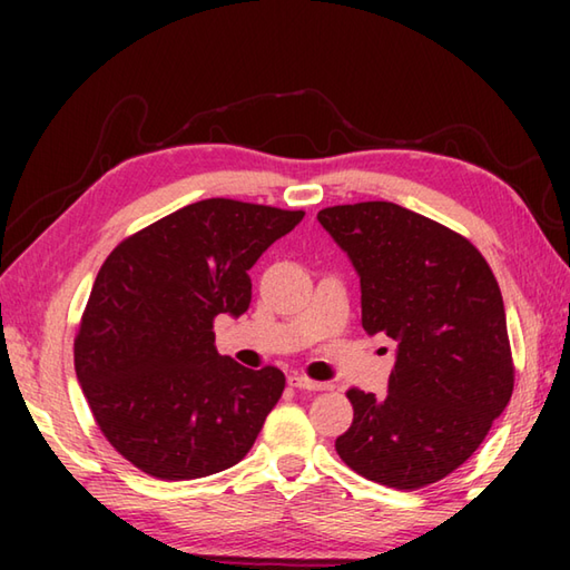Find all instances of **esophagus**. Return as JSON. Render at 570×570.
I'll return each instance as SVG.
<instances>
[{
	"mask_svg": "<svg viewBox=\"0 0 570 570\" xmlns=\"http://www.w3.org/2000/svg\"><path fill=\"white\" fill-rule=\"evenodd\" d=\"M288 384L296 386V390H311V392L331 390V384H328V382H316V380L306 377V374H292V377H288Z\"/></svg>",
	"mask_w": 570,
	"mask_h": 570,
	"instance_id": "esophagus-1",
	"label": "esophagus"
}]
</instances>
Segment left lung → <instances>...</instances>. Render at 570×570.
I'll return each instance as SVG.
<instances>
[{
    "label": "left lung",
    "mask_w": 570,
    "mask_h": 570,
    "mask_svg": "<svg viewBox=\"0 0 570 570\" xmlns=\"http://www.w3.org/2000/svg\"><path fill=\"white\" fill-rule=\"evenodd\" d=\"M318 223L360 276L362 328L396 341L384 399L350 390L335 451L357 475L419 490L451 475L510 404L502 294L470 239L396 203L333 205Z\"/></svg>",
    "instance_id": "1"
}]
</instances>
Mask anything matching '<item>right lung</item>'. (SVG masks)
<instances>
[{
    "label": "right lung",
    "instance_id": "add662e5",
    "mask_svg": "<svg viewBox=\"0 0 570 570\" xmlns=\"http://www.w3.org/2000/svg\"><path fill=\"white\" fill-rule=\"evenodd\" d=\"M304 215L198 200L119 242L100 266L72 347L76 374L105 439L141 472L205 478L257 441L286 377L217 353L213 321L249 308L247 272Z\"/></svg>",
    "mask_w": 570,
    "mask_h": 570
}]
</instances>
